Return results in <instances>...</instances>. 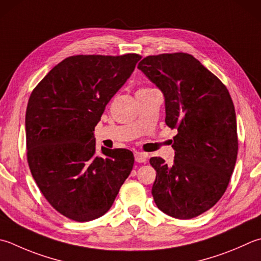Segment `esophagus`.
<instances>
[{"instance_id":"34e87169","label":"esophagus","mask_w":261,"mask_h":261,"mask_svg":"<svg viewBox=\"0 0 261 261\" xmlns=\"http://www.w3.org/2000/svg\"><path fill=\"white\" fill-rule=\"evenodd\" d=\"M147 155L144 152H136L135 153V161L140 162V164H143V162H146L147 160Z\"/></svg>"}]
</instances>
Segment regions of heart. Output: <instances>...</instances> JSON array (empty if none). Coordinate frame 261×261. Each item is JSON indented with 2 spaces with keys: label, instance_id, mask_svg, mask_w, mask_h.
Instances as JSON below:
<instances>
[{
  "label": "heart",
  "instance_id": "heart-1",
  "mask_svg": "<svg viewBox=\"0 0 261 261\" xmlns=\"http://www.w3.org/2000/svg\"><path fill=\"white\" fill-rule=\"evenodd\" d=\"M142 90H145V88H142Z\"/></svg>",
  "mask_w": 261,
  "mask_h": 261
}]
</instances>
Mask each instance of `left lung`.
<instances>
[{"mask_svg":"<svg viewBox=\"0 0 261 261\" xmlns=\"http://www.w3.org/2000/svg\"><path fill=\"white\" fill-rule=\"evenodd\" d=\"M137 68L162 92L166 124L177 128L175 158L153 156V200L162 213L191 219L218 202L238 158L237 115L227 88L188 53L149 56Z\"/></svg>","mask_w":261,"mask_h":261,"instance_id":"left-lung-1","label":"left lung"}]
</instances>
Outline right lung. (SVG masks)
Returning <instances> with one entry per match:
<instances>
[{"mask_svg":"<svg viewBox=\"0 0 261 261\" xmlns=\"http://www.w3.org/2000/svg\"><path fill=\"white\" fill-rule=\"evenodd\" d=\"M139 54L73 56L39 82L26 111L29 169L52 207L90 222L111 208L134 165L133 152L101 147L94 128L135 69Z\"/></svg>","mask_w":261,"mask_h":261,"instance_id":"add662e5","label":"right lung"}]
</instances>
